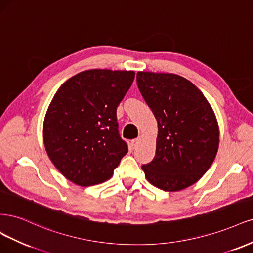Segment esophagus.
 Masks as SVG:
<instances>
[{
	"label": "esophagus",
	"instance_id": "obj_1",
	"mask_svg": "<svg viewBox=\"0 0 253 253\" xmlns=\"http://www.w3.org/2000/svg\"><path fill=\"white\" fill-rule=\"evenodd\" d=\"M140 140H141L140 136L136 137V138H133V140H131V142H130V146H131V148H132V149H134V148L136 147L137 144H138V142H140Z\"/></svg>",
	"mask_w": 253,
	"mask_h": 253
}]
</instances>
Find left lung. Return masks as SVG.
<instances>
[{
	"instance_id": "1",
	"label": "left lung",
	"mask_w": 253,
	"mask_h": 253,
	"mask_svg": "<svg viewBox=\"0 0 253 253\" xmlns=\"http://www.w3.org/2000/svg\"><path fill=\"white\" fill-rule=\"evenodd\" d=\"M136 83L158 121L156 156L142 166L165 191L182 190L206 173L218 148L214 112L200 89L173 73L140 71Z\"/></svg>"
}]
</instances>
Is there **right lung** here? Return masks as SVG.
Instances as JSON below:
<instances>
[{"mask_svg":"<svg viewBox=\"0 0 253 253\" xmlns=\"http://www.w3.org/2000/svg\"><path fill=\"white\" fill-rule=\"evenodd\" d=\"M134 71L92 69L66 81L48 107L43 126L48 157L60 172L80 186L109 180L128 152L120 136L117 108Z\"/></svg>","mask_w":253,"mask_h":253,"instance_id":"add662e5","label":"right lung"}]
</instances>
